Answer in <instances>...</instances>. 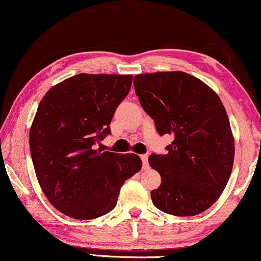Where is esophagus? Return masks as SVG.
Here are the masks:
<instances>
[{
	"label": "esophagus",
	"instance_id": "1",
	"mask_svg": "<svg viewBox=\"0 0 261 261\" xmlns=\"http://www.w3.org/2000/svg\"><path fill=\"white\" fill-rule=\"evenodd\" d=\"M141 161H143V168L147 169L148 168V155L147 154H141Z\"/></svg>",
	"mask_w": 261,
	"mask_h": 261
}]
</instances>
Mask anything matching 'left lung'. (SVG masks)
I'll use <instances>...</instances> for the list:
<instances>
[{
    "instance_id": "8db88e82",
    "label": "left lung",
    "mask_w": 261,
    "mask_h": 261,
    "mask_svg": "<svg viewBox=\"0 0 261 261\" xmlns=\"http://www.w3.org/2000/svg\"><path fill=\"white\" fill-rule=\"evenodd\" d=\"M134 87L158 134L174 137L167 154L148 158L162 178L152 202L180 217L206 211L221 197L234 164V137L222 100L185 72L138 74Z\"/></svg>"
}]
</instances>
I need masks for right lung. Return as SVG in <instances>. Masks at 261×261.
<instances>
[{"label": "right lung", "mask_w": 261, "mask_h": 261, "mask_svg": "<svg viewBox=\"0 0 261 261\" xmlns=\"http://www.w3.org/2000/svg\"><path fill=\"white\" fill-rule=\"evenodd\" d=\"M133 75L76 74L53 86L37 109L30 151L37 180L63 215L93 219L116 206L124 181L143 167L134 153L96 150Z\"/></svg>", "instance_id": "1"}]
</instances>
